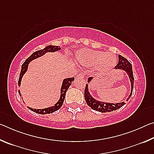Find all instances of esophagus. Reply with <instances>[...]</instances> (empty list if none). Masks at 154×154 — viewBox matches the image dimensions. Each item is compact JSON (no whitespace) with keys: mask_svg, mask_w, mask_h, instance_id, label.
<instances>
[{"mask_svg":"<svg viewBox=\"0 0 154 154\" xmlns=\"http://www.w3.org/2000/svg\"><path fill=\"white\" fill-rule=\"evenodd\" d=\"M76 79H84V75L83 74H79V75H77L76 77Z\"/></svg>","mask_w":154,"mask_h":154,"instance_id":"34e87169","label":"esophagus"}]
</instances>
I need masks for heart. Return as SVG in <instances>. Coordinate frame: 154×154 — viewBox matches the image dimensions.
<instances>
[{"mask_svg": "<svg viewBox=\"0 0 154 154\" xmlns=\"http://www.w3.org/2000/svg\"><path fill=\"white\" fill-rule=\"evenodd\" d=\"M75 60L84 67H94L98 72H106L116 66L118 58L113 52L82 49L75 54Z\"/></svg>", "mask_w": 154, "mask_h": 154, "instance_id": "b5f03b06", "label": "heart"}]
</instances>
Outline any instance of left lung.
Wrapping results in <instances>:
<instances>
[{
	"instance_id": "obj_1",
	"label": "left lung",
	"mask_w": 154,
	"mask_h": 154,
	"mask_svg": "<svg viewBox=\"0 0 154 154\" xmlns=\"http://www.w3.org/2000/svg\"><path fill=\"white\" fill-rule=\"evenodd\" d=\"M119 62L117 66H116V69H120L122 71H124L126 72L127 75H128L129 79L130 82V85H131V91H130V94L127 98V100H129V98L131 96L132 94V90H133V86H134V76H133V72H132V66L130 62L126 58H125L121 55H119ZM92 77H90L88 79V83H90L93 79ZM89 85L87 83L85 85V91H84V96L85 100L86 102L87 105L90 106L93 110L97 111L101 113H106V112H111L113 111H116L117 109L121 108L122 106H124L125 104L124 102L122 103H107V102H103V101L98 100L95 99L93 96L90 94L89 91Z\"/></svg>"
}]
</instances>
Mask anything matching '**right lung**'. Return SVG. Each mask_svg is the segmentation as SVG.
Wrapping results in <instances>:
<instances>
[{"label": "right lung", "mask_w": 154, "mask_h": 154, "mask_svg": "<svg viewBox=\"0 0 154 154\" xmlns=\"http://www.w3.org/2000/svg\"><path fill=\"white\" fill-rule=\"evenodd\" d=\"M60 49H61L60 46L49 45L48 46H46L45 48H43V49H40V50H38L32 53V55H31L30 57H28V58L26 60L25 62L22 65L19 80H18V86L20 87L21 85V82H22V77L26 72L28 70V64H30V62L31 61H32L33 60H35L38 58H40V57L45 55L46 53H48V52H56L60 50ZM74 80H75L74 77L66 78V79H63L62 83L61 88H60V98L58 102H57L54 106H49V107H47V108H44V109H37L30 108V106H27V107L30 110L35 112V113H38V114H42V115L49 114V113H54V112L58 111V109H60L62 104L64 103L65 95H66V92L67 90L69 89L70 85L72 84V82H73ZM18 92H19V94L21 96V92L20 90H18Z\"/></svg>", "instance_id": "right-lung-1"}]
</instances>
